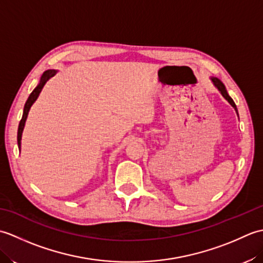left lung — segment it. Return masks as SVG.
I'll return each instance as SVG.
<instances>
[{
    "mask_svg": "<svg viewBox=\"0 0 263 263\" xmlns=\"http://www.w3.org/2000/svg\"><path fill=\"white\" fill-rule=\"evenodd\" d=\"M211 80H212V82H214V85L218 88V90H219L220 92H221V95L222 96H224L228 102H230V104L233 106L234 108H235V110L237 111V108H236V105H235V103H234V100L230 97V95L227 93V91H226V88H225V86L222 85V82L219 80V79H217V78H211Z\"/></svg>",
    "mask_w": 263,
    "mask_h": 263,
    "instance_id": "obj_1",
    "label": "left lung"
}]
</instances>
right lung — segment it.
Listing matches in <instances>:
<instances>
[{"label": "right lung", "instance_id": "obj_1", "mask_svg": "<svg viewBox=\"0 0 263 263\" xmlns=\"http://www.w3.org/2000/svg\"><path fill=\"white\" fill-rule=\"evenodd\" d=\"M55 73H57V71L54 70H48L44 72V74L42 76V79L41 82H39V85L33 89V91L30 93V96L28 97L27 102L25 104V108H24V114H22V119L19 123V127H18V146L20 147V143H21V136H22V131H24V126H25V123H26V119H27V115H28V111H29L31 105L33 104V102L37 99L39 92L42 91V89L45 85V82L49 79V78L53 77Z\"/></svg>", "mask_w": 263, "mask_h": 263}]
</instances>
